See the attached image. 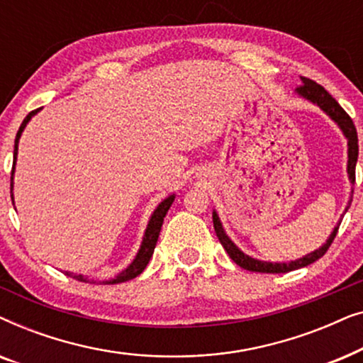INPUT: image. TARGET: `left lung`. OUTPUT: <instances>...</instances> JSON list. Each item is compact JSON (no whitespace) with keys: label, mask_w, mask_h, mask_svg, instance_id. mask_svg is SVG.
Segmentation results:
<instances>
[{"label":"left lung","mask_w":363,"mask_h":363,"mask_svg":"<svg viewBox=\"0 0 363 363\" xmlns=\"http://www.w3.org/2000/svg\"><path fill=\"white\" fill-rule=\"evenodd\" d=\"M301 81H302V86L296 89L297 96H301L302 99H306V101L319 106L322 111H324L327 116H329L332 121L339 125L342 133H344V137L347 138V147H349L347 148V155H349V160H347V173H349L350 183L354 185L355 183V165H357V158H359V138H357V130H355L354 122H352L349 113H347L344 108L339 106V102H337L324 87L319 86V84L311 81V79H307V77H301ZM352 193H354V190H352ZM350 201H352V196L349 200V206H350ZM349 206L345 208V211L349 210ZM340 221L337 223L334 231L330 233L329 240H327L324 245L319 247V250L312 251V252H309V255L302 256V257H299V259L291 261V262H267V261L255 259V257L245 255V252H242L240 247H238L235 242L230 240V236L226 235V231L221 225L218 213L213 211V226H215L216 236L223 245V247L226 250L228 255H230L231 259L235 261L238 266L242 267V269H247L252 272H271V274H281V272H289V271L299 269V267H306V266L312 264V262H315L319 257L324 256L327 250H329V246L332 245V241H334L337 231H339Z\"/></svg>","instance_id":"obj_1"}]
</instances>
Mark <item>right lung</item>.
<instances>
[{"label":"right lung","instance_id":"right-lung-1","mask_svg":"<svg viewBox=\"0 0 363 363\" xmlns=\"http://www.w3.org/2000/svg\"><path fill=\"white\" fill-rule=\"evenodd\" d=\"M39 111H41V108H38V111H33V112L28 113L26 118H24L23 123H21V127H19V130L16 133V138H14V160H13V172H11V200L13 201H14V196H13V177H14V167H16L19 138H21V133L24 130V127L28 125V122L31 121V117L36 116ZM173 200H175V195L167 196L165 200H163L160 205L155 208V211L152 213L150 220H148L145 235H143L140 250H138L137 256L133 257V261L130 262V264H128L123 271L118 272V274L113 277V279L104 281V282H106V284H118V282L130 281V279H133V277H137L138 274H140L143 269H145L147 264H148V261H150V257L153 255V250H155V246H157L158 235H160V230H162V225H163V218H165L167 211L170 210ZM66 274L74 277V279H77V281L87 282V277H84L82 274H72V272H66Z\"/></svg>","mask_w":363,"mask_h":363}]
</instances>
